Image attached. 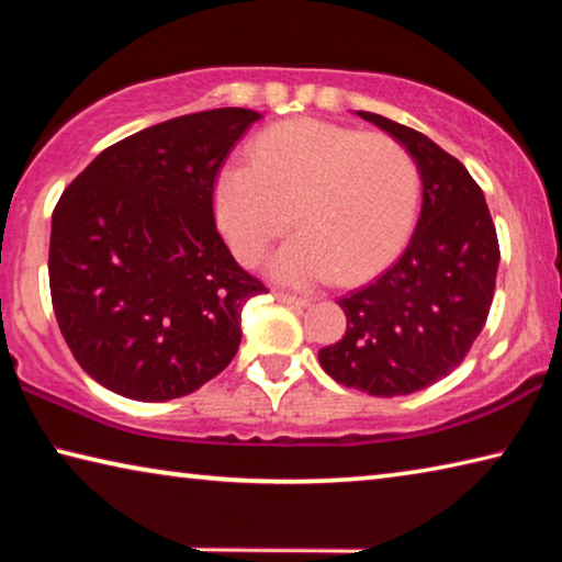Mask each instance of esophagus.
<instances>
[{
    "label": "esophagus",
    "mask_w": 562,
    "mask_h": 562,
    "mask_svg": "<svg viewBox=\"0 0 562 562\" xmlns=\"http://www.w3.org/2000/svg\"><path fill=\"white\" fill-rule=\"evenodd\" d=\"M274 300L282 304H290V307H307L310 304L307 297H297V294H288V292H274Z\"/></svg>",
    "instance_id": "34e87169"
}]
</instances>
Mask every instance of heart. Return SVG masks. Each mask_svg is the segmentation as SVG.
<instances>
[{
    "label": "heart",
    "instance_id": "obj_1",
    "mask_svg": "<svg viewBox=\"0 0 562 562\" xmlns=\"http://www.w3.org/2000/svg\"><path fill=\"white\" fill-rule=\"evenodd\" d=\"M422 173L404 144L319 119H294L252 140L250 164H227L215 213L235 258L255 265L288 231L274 278L292 284L335 274L357 282L386 268L416 221Z\"/></svg>",
    "mask_w": 562,
    "mask_h": 562
}]
</instances>
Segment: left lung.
I'll return each instance as SVG.
<instances>
[{"mask_svg": "<svg viewBox=\"0 0 562 562\" xmlns=\"http://www.w3.org/2000/svg\"><path fill=\"white\" fill-rule=\"evenodd\" d=\"M414 156L424 180L416 231L392 268L339 297L345 337L319 349L335 382L404 396L451 374L488 319L498 235L483 190L459 158L402 123L357 111Z\"/></svg>", "mask_w": 562, "mask_h": 562, "instance_id": "8db88e82", "label": "left lung"}]
</instances>
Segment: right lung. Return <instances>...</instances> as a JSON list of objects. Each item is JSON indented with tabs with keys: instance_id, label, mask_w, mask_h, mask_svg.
<instances>
[{
	"instance_id": "add662e5",
	"label": "right lung",
	"mask_w": 562,
	"mask_h": 562,
	"mask_svg": "<svg viewBox=\"0 0 562 562\" xmlns=\"http://www.w3.org/2000/svg\"><path fill=\"white\" fill-rule=\"evenodd\" d=\"M258 111L188 113L119 140L52 215L49 288L74 359L136 402L188 396L231 364L240 310L268 288L227 250L215 178Z\"/></svg>"
}]
</instances>
